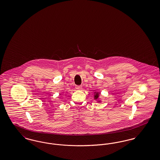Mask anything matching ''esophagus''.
I'll list each match as a JSON object with an SVG mask.
<instances>
[{
    "mask_svg": "<svg viewBox=\"0 0 160 160\" xmlns=\"http://www.w3.org/2000/svg\"><path fill=\"white\" fill-rule=\"evenodd\" d=\"M76 89L77 90H81L82 89V86H76Z\"/></svg>",
    "mask_w": 160,
    "mask_h": 160,
    "instance_id": "1",
    "label": "esophagus"
}]
</instances>
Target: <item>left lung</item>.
Here are the masks:
<instances>
[{"label": "left lung", "mask_w": 160, "mask_h": 160, "mask_svg": "<svg viewBox=\"0 0 160 160\" xmlns=\"http://www.w3.org/2000/svg\"><path fill=\"white\" fill-rule=\"evenodd\" d=\"M99 93H98V92L97 93H96V94L95 95V99H97L98 98V96H99Z\"/></svg>", "instance_id": "left-lung-1"}]
</instances>
